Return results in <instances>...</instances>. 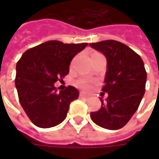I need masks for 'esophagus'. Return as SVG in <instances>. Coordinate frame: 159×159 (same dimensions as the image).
Returning a JSON list of instances; mask_svg holds the SVG:
<instances>
[{
    "instance_id": "1",
    "label": "esophagus",
    "mask_w": 159,
    "mask_h": 159,
    "mask_svg": "<svg viewBox=\"0 0 159 159\" xmlns=\"http://www.w3.org/2000/svg\"><path fill=\"white\" fill-rule=\"evenodd\" d=\"M80 96H84V97H89V95L88 94H86V93H84V92H80Z\"/></svg>"
}]
</instances>
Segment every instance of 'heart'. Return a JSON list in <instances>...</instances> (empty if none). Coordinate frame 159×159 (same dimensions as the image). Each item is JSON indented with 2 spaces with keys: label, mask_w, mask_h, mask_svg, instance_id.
I'll return each mask as SVG.
<instances>
[{
  "label": "heart",
  "mask_w": 159,
  "mask_h": 159,
  "mask_svg": "<svg viewBox=\"0 0 159 159\" xmlns=\"http://www.w3.org/2000/svg\"><path fill=\"white\" fill-rule=\"evenodd\" d=\"M78 86H80V88H83V89H88V88H89L90 85H89V82L88 80H80L78 81Z\"/></svg>",
  "instance_id": "1"
}]
</instances>
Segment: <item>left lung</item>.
Masks as SVG:
<instances>
[{
    "instance_id": "1",
    "label": "left lung",
    "mask_w": 159,
    "mask_h": 159,
    "mask_svg": "<svg viewBox=\"0 0 159 159\" xmlns=\"http://www.w3.org/2000/svg\"><path fill=\"white\" fill-rule=\"evenodd\" d=\"M92 48L104 55L107 69L101 97V109L90 113L93 122L102 128L118 130L130 120L137 111L145 93L147 73L141 57L117 40L90 43Z\"/></svg>"
}]
</instances>
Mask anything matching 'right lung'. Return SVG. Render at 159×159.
<instances>
[{
	"label": "right lung",
	"instance_id": "right-lung-1",
	"mask_svg": "<svg viewBox=\"0 0 159 159\" xmlns=\"http://www.w3.org/2000/svg\"><path fill=\"white\" fill-rule=\"evenodd\" d=\"M88 43L48 40L23 54L16 67V89L20 104L34 125L49 128L64 121L70 103L79 97L69 86L58 92L55 83L69 73L70 64Z\"/></svg>",
	"mask_w": 159,
	"mask_h": 159
}]
</instances>
